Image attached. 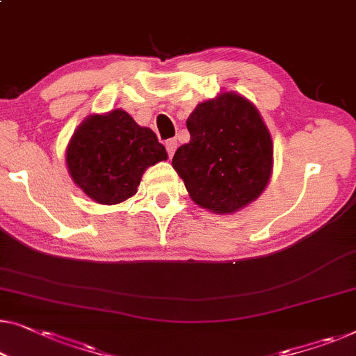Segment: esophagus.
Wrapping results in <instances>:
<instances>
[{
	"label": "esophagus",
	"mask_w": 356,
	"mask_h": 356,
	"mask_svg": "<svg viewBox=\"0 0 356 356\" xmlns=\"http://www.w3.org/2000/svg\"><path fill=\"white\" fill-rule=\"evenodd\" d=\"M177 146H178V141L175 140V138H172V140H167V143H165V147H167V152H168V156H170V157L173 156L175 151H177Z\"/></svg>",
	"instance_id": "1"
}]
</instances>
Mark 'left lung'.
Masks as SVG:
<instances>
[{"label": "left lung", "mask_w": 356, "mask_h": 356, "mask_svg": "<svg viewBox=\"0 0 356 356\" xmlns=\"http://www.w3.org/2000/svg\"><path fill=\"white\" fill-rule=\"evenodd\" d=\"M191 141L172 165L191 199L213 213H234L264 193L273 170V141L264 118L238 92L200 102L186 122Z\"/></svg>", "instance_id": "obj_1"}]
</instances>
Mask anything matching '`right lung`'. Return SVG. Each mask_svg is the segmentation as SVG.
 <instances>
[{
  "instance_id": "1",
  "label": "right lung",
  "mask_w": 356,
  "mask_h": 356,
  "mask_svg": "<svg viewBox=\"0 0 356 356\" xmlns=\"http://www.w3.org/2000/svg\"><path fill=\"white\" fill-rule=\"evenodd\" d=\"M167 159L156 133L138 125L122 109L86 117L65 151L74 183L104 205L120 204L135 195L146 168Z\"/></svg>"
}]
</instances>
